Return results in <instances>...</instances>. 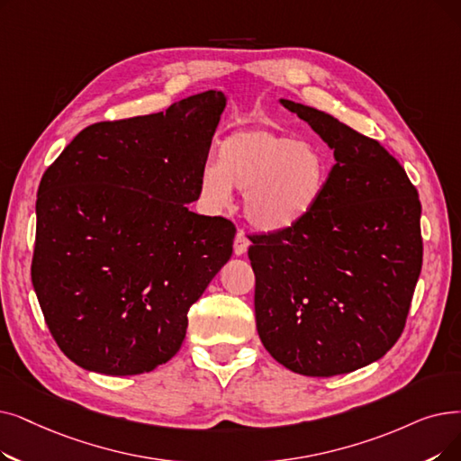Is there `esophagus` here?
Masks as SVG:
<instances>
[{"instance_id": "obj_1", "label": "esophagus", "mask_w": 461, "mask_h": 461, "mask_svg": "<svg viewBox=\"0 0 461 461\" xmlns=\"http://www.w3.org/2000/svg\"><path fill=\"white\" fill-rule=\"evenodd\" d=\"M249 245H250L249 237L245 235V231L239 230L237 235H235V241H233V252H235V256H243V254L247 252Z\"/></svg>"}]
</instances>
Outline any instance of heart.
<instances>
[{
  "label": "heart",
  "mask_w": 461,
  "mask_h": 461,
  "mask_svg": "<svg viewBox=\"0 0 461 461\" xmlns=\"http://www.w3.org/2000/svg\"><path fill=\"white\" fill-rule=\"evenodd\" d=\"M331 164L314 141L267 128L235 131L218 149V164L202 173V194L222 207L231 188L245 192V214L262 231H288L316 211Z\"/></svg>",
  "instance_id": "b5f03b06"
}]
</instances>
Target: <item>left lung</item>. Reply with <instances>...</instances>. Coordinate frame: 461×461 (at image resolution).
Returning <instances> with one entry per match:
<instances>
[{
	"mask_svg": "<svg viewBox=\"0 0 461 461\" xmlns=\"http://www.w3.org/2000/svg\"><path fill=\"white\" fill-rule=\"evenodd\" d=\"M333 149L322 202L299 226L250 235L256 328L294 373L333 376L383 357L403 333L422 269L418 192L375 139L280 99Z\"/></svg>",
	"mask_w": 461,
	"mask_h": 461,
	"instance_id": "8db88e82",
	"label": "left lung"
}]
</instances>
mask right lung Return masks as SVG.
Listing matches in <instances>:
<instances>
[{"label": "right lung", "instance_id": "add662e5", "mask_svg": "<svg viewBox=\"0 0 461 461\" xmlns=\"http://www.w3.org/2000/svg\"><path fill=\"white\" fill-rule=\"evenodd\" d=\"M224 107L209 90L92 124L45 171L32 283L56 345L83 369L126 376L169 362L231 258L230 220L186 207Z\"/></svg>", "mask_w": 461, "mask_h": 461}]
</instances>
